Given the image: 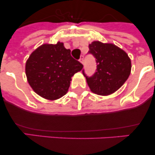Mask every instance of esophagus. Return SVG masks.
I'll return each instance as SVG.
<instances>
[{
    "label": "esophagus",
    "mask_w": 155,
    "mask_h": 155,
    "mask_svg": "<svg viewBox=\"0 0 155 155\" xmlns=\"http://www.w3.org/2000/svg\"><path fill=\"white\" fill-rule=\"evenodd\" d=\"M79 61L83 64H84V56L83 55H81L80 56V58H79Z\"/></svg>",
    "instance_id": "obj_1"
}]
</instances>
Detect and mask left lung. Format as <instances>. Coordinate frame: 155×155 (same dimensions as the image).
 I'll list each match as a JSON object with an SVG mask.
<instances>
[{"mask_svg": "<svg viewBox=\"0 0 155 155\" xmlns=\"http://www.w3.org/2000/svg\"><path fill=\"white\" fill-rule=\"evenodd\" d=\"M89 54L96 58L97 69L93 76H85L93 93L107 96L124 85L130 74L131 61L127 54L112 43L94 41L89 44Z\"/></svg>", "mask_w": 155, "mask_h": 155, "instance_id": "1", "label": "left lung"}]
</instances>
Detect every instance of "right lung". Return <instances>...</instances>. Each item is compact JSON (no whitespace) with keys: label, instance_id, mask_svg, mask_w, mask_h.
Instances as JSON below:
<instances>
[{"label":"right lung","instance_id":"obj_1","mask_svg":"<svg viewBox=\"0 0 155 155\" xmlns=\"http://www.w3.org/2000/svg\"><path fill=\"white\" fill-rule=\"evenodd\" d=\"M64 43L43 44L34 50L26 61L25 73L33 90L42 97L57 100L65 95L71 77L83 65L75 60Z\"/></svg>","mask_w":155,"mask_h":155}]
</instances>
